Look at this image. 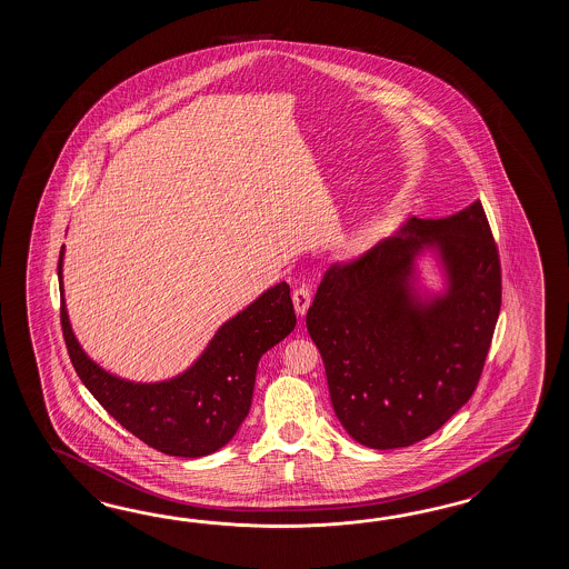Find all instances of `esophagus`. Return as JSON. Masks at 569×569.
I'll return each instance as SVG.
<instances>
[{"label": "esophagus", "mask_w": 569, "mask_h": 569, "mask_svg": "<svg viewBox=\"0 0 569 569\" xmlns=\"http://www.w3.org/2000/svg\"><path fill=\"white\" fill-rule=\"evenodd\" d=\"M292 302H295V311L297 315L307 313L309 305H311V290L307 287H299V289L292 290Z\"/></svg>", "instance_id": "1"}]
</instances>
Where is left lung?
Masks as SVG:
<instances>
[{
  "mask_svg": "<svg viewBox=\"0 0 569 569\" xmlns=\"http://www.w3.org/2000/svg\"><path fill=\"white\" fill-rule=\"evenodd\" d=\"M436 249L447 290L421 298L413 260ZM502 280L480 201L411 218L346 264H331L307 311L339 423L372 449L409 448L460 411L482 375Z\"/></svg>",
  "mask_w": 569,
  "mask_h": 569,
  "instance_id": "left-lung-1",
  "label": "left lung"
}]
</instances>
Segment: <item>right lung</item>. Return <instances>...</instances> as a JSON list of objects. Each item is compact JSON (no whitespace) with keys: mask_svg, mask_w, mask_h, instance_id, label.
Here are the masks:
<instances>
[{"mask_svg":"<svg viewBox=\"0 0 569 569\" xmlns=\"http://www.w3.org/2000/svg\"><path fill=\"white\" fill-rule=\"evenodd\" d=\"M62 254L64 246L59 258L61 290ZM295 323L290 287L279 282L219 327L191 368L146 385L109 375L87 356L61 297L62 336L81 382L123 429L177 458H203L236 436L252 405L262 353L287 338Z\"/></svg>","mask_w":569,"mask_h":569,"instance_id":"add662e5","label":"right lung"}]
</instances>
